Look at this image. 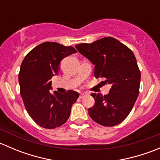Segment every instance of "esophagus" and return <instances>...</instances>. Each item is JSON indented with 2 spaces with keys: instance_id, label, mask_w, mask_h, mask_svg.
<instances>
[{
  "instance_id": "1",
  "label": "esophagus",
  "mask_w": 160,
  "mask_h": 160,
  "mask_svg": "<svg viewBox=\"0 0 160 160\" xmlns=\"http://www.w3.org/2000/svg\"><path fill=\"white\" fill-rule=\"evenodd\" d=\"M85 96V93H81V94L80 95V98H83Z\"/></svg>"
}]
</instances>
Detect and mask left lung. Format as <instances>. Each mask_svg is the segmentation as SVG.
Listing matches in <instances>:
<instances>
[{
	"instance_id": "1",
	"label": "left lung",
	"mask_w": 160,
	"mask_h": 160,
	"mask_svg": "<svg viewBox=\"0 0 160 160\" xmlns=\"http://www.w3.org/2000/svg\"><path fill=\"white\" fill-rule=\"evenodd\" d=\"M75 47L94 65V77L111 85L107 95L91 93L95 104L88 109L89 115L104 126L118 125L129 114L139 93L141 73L135 55L112 37Z\"/></svg>"
}]
</instances>
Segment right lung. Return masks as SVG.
Segmentation results:
<instances>
[{
	"mask_svg": "<svg viewBox=\"0 0 160 160\" xmlns=\"http://www.w3.org/2000/svg\"><path fill=\"white\" fill-rule=\"evenodd\" d=\"M76 52L72 46L46 42L31 50L22 61L18 74L21 96L30 117L42 128L52 129L63 125L79 98L74 90L49 91L50 80L59 72L61 61Z\"/></svg>",
	"mask_w": 160,
	"mask_h": 160,
	"instance_id": "add662e5",
	"label": "right lung"
}]
</instances>
